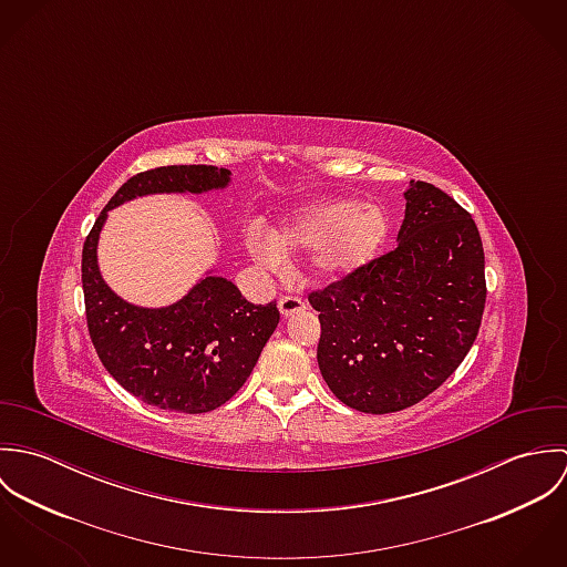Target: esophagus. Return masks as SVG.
Returning a JSON list of instances; mask_svg holds the SVG:
<instances>
[{
    "label": "esophagus",
    "instance_id": "1",
    "mask_svg": "<svg viewBox=\"0 0 567 567\" xmlns=\"http://www.w3.org/2000/svg\"><path fill=\"white\" fill-rule=\"evenodd\" d=\"M303 310H306V303L299 297H281L279 299V312L284 319H290L292 315H299Z\"/></svg>",
    "mask_w": 567,
    "mask_h": 567
}]
</instances>
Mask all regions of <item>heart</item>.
<instances>
[{
    "instance_id": "b5f03b06",
    "label": "heart",
    "mask_w": 567,
    "mask_h": 567,
    "mask_svg": "<svg viewBox=\"0 0 567 567\" xmlns=\"http://www.w3.org/2000/svg\"><path fill=\"white\" fill-rule=\"evenodd\" d=\"M389 229V216L380 205L355 198L317 200L295 209L268 234L259 227L248 229L244 248L264 270H279L290 255L315 252L317 272L340 279L378 257Z\"/></svg>"
}]
</instances>
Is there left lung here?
Returning <instances> with one entry per match:
<instances>
[{
	"mask_svg": "<svg viewBox=\"0 0 567 567\" xmlns=\"http://www.w3.org/2000/svg\"><path fill=\"white\" fill-rule=\"evenodd\" d=\"M398 246L310 295L319 369L331 393L371 414L434 393L470 353L485 310V250L472 216L410 181Z\"/></svg>",
	"mask_w": 567,
	"mask_h": 567,
	"instance_id": "obj_1",
	"label": "left lung"
}]
</instances>
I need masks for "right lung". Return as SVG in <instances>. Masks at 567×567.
Segmentation results:
<instances>
[{
    "mask_svg": "<svg viewBox=\"0 0 567 567\" xmlns=\"http://www.w3.org/2000/svg\"><path fill=\"white\" fill-rule=\"evenodd\" d=\"M231 185L216 165H165L128 178L100 212L82 246L86 324L111 378L144 404L200 414L227 404L250 375L279 323L277 303L252 306L238 286L207 268L178 301L146 308L122 299L102 277L100 234L109 212L153 194H209Z\"/></svg>",
    "mask_w": 567,
    "mask_h": 567,
    "instance_id": "1",
    "label": "right lung"
}]
</instances>
